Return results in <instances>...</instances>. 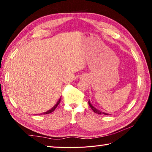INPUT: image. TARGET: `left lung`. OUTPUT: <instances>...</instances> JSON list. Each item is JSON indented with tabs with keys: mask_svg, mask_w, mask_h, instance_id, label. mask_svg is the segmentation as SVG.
<instances>
[{
	"mask_svg": "<svg viewBox=\"0 0 152 152\" xmlns=\"http://www.w3.org/2000/svg\"><path fill=\"white\" fill-rule=\"evenodd\" d=\"M88 104H89L90 107H91V109H92V110H93L94 112L96 113V114H105V115H110V114H107V113H105V112H102V111H100V110H98V109H96V107H95L94 106H92V104L90 103V100L88 101Z\"/></svg>",
	"mask_w": 152,
	"mask_h": 152,
	"instance_id": "obj_1",
	"label": "left lung"
}]
</instances>
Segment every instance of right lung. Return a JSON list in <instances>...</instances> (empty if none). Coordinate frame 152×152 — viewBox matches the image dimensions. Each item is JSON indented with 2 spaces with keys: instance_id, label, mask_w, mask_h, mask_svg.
<instances>
[{
  "instance_id": "add662e5",
  "label": "right lung",
  "mask_w": 152,
  "mask_h": 152,
  "mask_svg": "<svg viewBox=\"0 0 152 152\" xmlns=\"http://www.w3.org/2000/svg\"><path fill=\"white\" fill-rule=\"evenodd\" d=\"M60 100H61V98H59V100H58V101L57 102V103H56V104H55L54 106L53 107H52L50 110H48L47 112H44V113H42V114H50V113H51V112H54V110L56 108V107L58 106V104H60Z\"/></svg>"
}]
</instances>
